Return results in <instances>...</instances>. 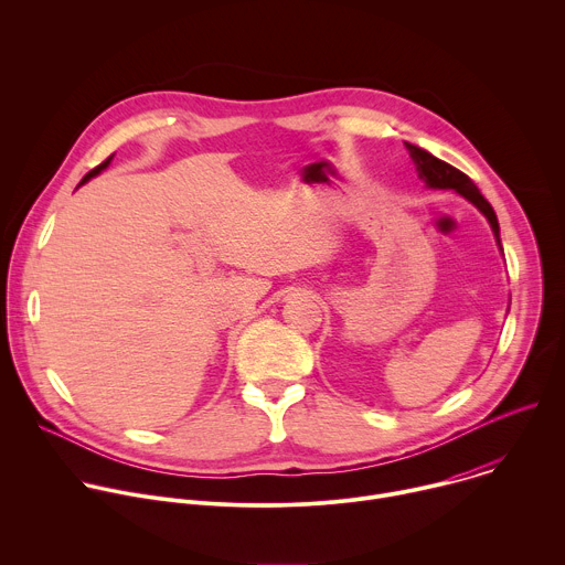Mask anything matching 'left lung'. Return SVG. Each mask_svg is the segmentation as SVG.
<instances>
[{"label": "left lung", "mask_w": 565, "mask_h": 565, "mask_svg": "<svg viewBox=\"0 0 565 565\" xmlns=\"http://www.w3.org/2000/svg\"><path fill=\"white\" fill-rule=\"evenodd\" d=\"M407 149H409V153H412V158H414V163H416V170H418L420 179H423L429 188L456 190L458 194H462L465 199H469L482 214L488 216V221H490V225H492V230H494V236L499 238V221H497V214H494L492 205L488 203V199L478 192V188L473 185V181H471L467 174H462L460 170L451 168L449 163H445V160L431 156L429 151H425V149H420V147H416V145H407ZM499 244H501V238H499Z\"/></svg>", "instance_id": "obj_1"}]
</instances>
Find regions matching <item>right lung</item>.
<instances>
[{"mask_svg":"<svg viewBox=\"0 0 565 565\" xmlns=\"http://www.w3.org/2000/svg\"><path fill=\"white\" fill-rule=\"evenodd\" d=\"M109 160H111V156H109V158H107V160H103V163H100V166H98V168H94V170H92V172H89V174H87V177H85V179H83V183H87V181H89V179H94V177H96V174H100V172H103V170H105V168H107V166H109ZM83 183H79V185H83Z\"/></svg>","mask_w":565,"mask_h":565,"instance_id":"right-lung-1","label":"right lung"}]
</instances>
